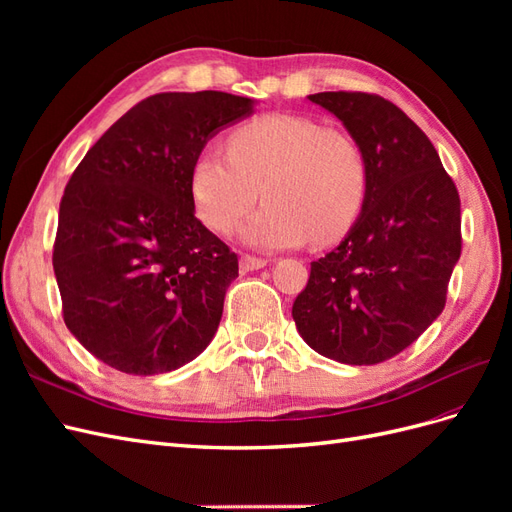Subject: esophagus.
<instances>
[{
	"mask_svg": "<svg viewBox=\"0 0 512 512\" xmlns=\"http://www.w3.org/2000/svg\"><path fill=\"white\" fill-rule=\"evenodd\" d=\"M239 267H241L243 273H247V271H258V269H262V267H267V260H265V258H254V256H241Z\"/></svg>",
	"mask_w": 512,
	"mask_h": 512,
	"instance_id": "1",
	"label": "esophagus"
}]
</instances>
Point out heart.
<instances>
[{
    "label": "heart",
    "instance_id": "heart-1",
    "mask_svg": "<svg viewBox=\"0 0 512 512\" xmlns=\"http://www.w3.org/2000/svg\"><path fill=\"white\" fill-rule=\"evenodd\" d=\"M241 226L256 250H286L314 239L333 243L359 218L367 192L361 147L339 130L299 115H265L237 128L228 151L205 147L190 175L196 215L215 232Z\"/></svg>",
    "mask_w": 512,
    "mask_h": 512
}]
</instances>
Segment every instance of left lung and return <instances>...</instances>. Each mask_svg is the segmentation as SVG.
<instances>
[{
	"mask_svg": "<svg viewBox=\"0 0 512 512\" xmlns=\"http://www.w3.org/2000/svg\"><path fill=\"white\" fill-rule=\"evenodd\" d=\"M367 164L359 218L312 262L292 305L303 342L337 363L376 365L408 348L446 303L461 256V203L425 132L380 96L322 91Z\"/></svg>",
	"mask_w": 512,
	"mask_h": 512,
	"instance_id": "obj_1",
	"label": "left lung"
}]
</instances>
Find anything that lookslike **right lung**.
<instances>
[{
    "label": "right lung",
    "instance_id": "1",
    "mask_svg": "<svg viewBox=\"0 0 512 512\" xmlns=\"http://www.w3.org/2000/svg\"><path fill=\"white\" fill-rule=\"evenodd\" d=\"M254 106L224 91L151 96L76 166L53 269L66 327L102 363L156 376L211 344L239 262L196 220L190 175L211 138Z\"/></svg>",
    "mask_w": 512,
    "mask_h": 512
}]
</instances>
